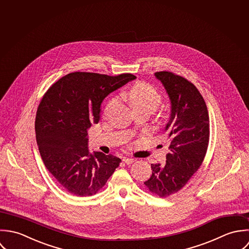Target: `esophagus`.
<instances>
[{
    "label": "esophagus",
    "instance_id": "1",
    "mask_svg": "<svg viewBox=\"0 0 249 249\" xmlns=\"http://www.w3.org/2000/svg\"><path fill=\"white\" fill-rule=\"evenodd\" d=\"M123 161H124L126 164H131V163H133V162L135 161V160L132 159V158H123Z\"/></svg>",
    "mask_w": 249,
    "mask_h": 249
}]
</instances>
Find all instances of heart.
Masks as SVG:
<instances>
[{
  "label": "heart",
  "instance_id": "b5f03b06",
  "mask_svg": "<svg viewBox=\"0 0 249 249\" xmlns=\"http://www.w3.org/2000/svg\"><path fill=\"white\" fill-rule=\"evenodd\" d=\"M126 98L135 110H146L149 113L155 111L161 103V95L149 84L138 82L133 85L126 92ZM116 98L109 100L106 106L105 111L108 110L115 103Z\"/></svg>",
  "mask_w": 249,
  "mask_h": 249
}]
</instances>
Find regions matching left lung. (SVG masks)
Here are the masks:
<instances>
[{
    "mask_svg": "<svg viewBox=\"0 0 249 249\" xmlns=\"http://www.w3.org/2000/svg\"><path fill=\"white\" fill-rule=\"evenodd\" d=\"M155 77L162 84L171 105L164 128L169 151L164 164L151 163L152 175L144 185L152 194L166 197L179 192L202 164L209 144V113L194 84L167 71L157 72Z\"/></svg>",
    "mask_w": 249,
    "mask_h": 249,
    "instance_id": "8db88e82",
    "label": "left lung"
}]
</instances>
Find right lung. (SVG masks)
I'll return each instance as SVG.
<instances>
[{"label": "right lung", "instance_id": "right-lung-1", "mask_svg": "<svg viewBox=\"0 0 249 249\" xmlns=\"http://www.w3.org/2000/svg\"><path fill=\"white\" fill-rule=\"evenodd\" d=\"M136 79L74 72L54 83L41 100L36 136L42 160L56 181L77 196L95 195L121 160L89 149L88 131L100 120L104 99Z\"/></svg>", "mask_w": 249, "mask_h": 249}]
</instances>
